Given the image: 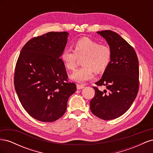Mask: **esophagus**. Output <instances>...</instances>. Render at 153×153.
Returning <instances> with one entry per match:
<instances>
[{"instance_id": "esophagus-1", "label": "esophagus", "mask_w": 153, "mask_h": 153, "mask_svg": "<svg viewBox=\"0 0 153 153\" xmlns=\"http://www.w3.org/2000/svg\"><path fill=\"white\" fill-rule=\"evenodd\" d=\"M84 85H80V84H77V85H76L77 89H83V88H84Z\"/></svg>"}]
</instances>
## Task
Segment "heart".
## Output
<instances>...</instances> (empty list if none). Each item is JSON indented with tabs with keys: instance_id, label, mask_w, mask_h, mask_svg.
<instances>
[{
	"instance_id": "b5f03b06",
	"label": "heart",
	"mask_w": 153,
	"mask_h": 153,
	"mask_svg": "<svg viewBox=\"0 0 153 153\" xmlns=\"http://www.w3.org/2000/svg\"><path fill=\"white\" fill-rule=\"evenodd\" d=\"M112 50L106 44H100L88 38H82L73 44V50L64 49L61 59L66 68L74 71L77 66L78 59H82L83 66L72 74V80L84 83L92 79L94 71L103 72L112 59Z\"/></svg>"
}]
</instances>
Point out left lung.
Here are the masks:
<instances>
[{"label": "left lung", "instance_id": "8db88e82", "mask_svg": "<svg viewBox=\"0 0 153 153\" xmlns=\"http://www.w3.org/2000/svg\"><path fill=\"white\" fill-rule=\"evenodd\" d=\"M112 50V59L97 86L105 85L100 91L93 87L95 94L91 100L92 113L103 120L121 116L136 98L139 88L138 60L135 50L127 41L112 30L98 31Z\"/></svg>", "mask_w": 153, "mask_h": 153}]
</instances>
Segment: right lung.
Wrapping results in <instances>:
<instances>
[{
	"mask_svg": "<svg viewBox=\"0 0 153 153\" xmlns=\"http://www.w3.org/2000/svg\"><path fill=\"white\" fill-rule=\"evenodd\" d=\"M67 32H49L30 39L22 48L15 66L14 84L23 107L31 117L53 122L67 108L76 90L68 82L60 58L67 43Z\"/></svg>",
	"mask_w": 153,
	"mask_h": 153,
	"instance_id": "right-lung-1",
	"label": "right lung"
}]
</instances>
